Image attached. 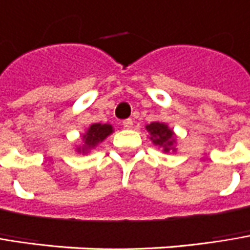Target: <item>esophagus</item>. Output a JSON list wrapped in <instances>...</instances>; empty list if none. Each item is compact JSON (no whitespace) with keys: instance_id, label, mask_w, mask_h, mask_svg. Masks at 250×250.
<instances>
[{"instance_id":"obj_1","label":"esophagus","mask_w":250,"mask_h":250,"mask_svg":"<svg viewBox=\"0 0 250 250\" xmlns=\"http://www.w3.org/2000/svg\"><path fill=\"white\" fill-rule=\"evenodd\" d=\"M122 125H124V128L131 129V128L134 126V121H132V119H125V121L122 122Z\"/></svg>"}]
</instances>
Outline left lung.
Returning <instances> with one entry per match:
<instances>
[{
  "label": "left lung",
  "instance_id": "left-lung-1",
  "mask_svg": "<svg viewBox=\"0 0 250 250\" xmlns=\"http://www.w3.org/2000/svg\"><path fill=\"white\" fill-rule=\"evenodd\" d=\"M146 131L149 132V139L153 142V145H156L158 148H161L164 152H175V144H176V135L173 132V129H170L169 126L164 122H151L149 125L145 126Z\"/></svg>",
  "mask_w": 250,
  "mask_h": 250
}]
</instances>
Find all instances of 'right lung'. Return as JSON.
Segmentation results:
<instances>
[{"mask_svg": "<svg viewBox=\"0 0 250 250\" xmlns=\"http://www.w3.org/2000/svg\"><path fill=\"white\" fill-rule=\"evenodd\" d=\"M112 132H114V128L109 124H92L85 131V134L82 135V145L77 146L75 151L82 155L88 153L91 149L98 146L99 144Z\"/></svg>", "mask_w": 250, "mask_h": 250, "instance_id": "add662e5", "label": "right lung"}]
</instances>
